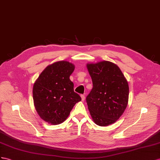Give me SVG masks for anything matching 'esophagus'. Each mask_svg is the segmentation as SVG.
<instances>
[{"instance_id": "1", "label": "esophagus", "mask_w": 160, "mask_h": 160, "mask_svg": "<svg viewBox=\"0 0 160 160\" xmlns=\"http://www.w3.org/2000/svg\"><path fill=\"white\" fill-rule=\"evenodd\" d=\"M81 98H82V101H84L85 99V96L84 95H81Z\"/></svg>"}]
</instances>
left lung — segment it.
<instances>
[{
    "label": "left lung",
    "instance_id": "8db88e82",
    "mask_svg": "<svg viewBox=\"0 0 160 160\" xmlns=\"http://www.w3.org/2000/svg\"><path fill=\"white\" fill-rule=\"evenodd\" d=\"M93 87L86 98L96 124H112L124 113L128 101L129 87L120 69L107 61L87 64Z\"/></svg>",
    "mask_w": 160,
    "mask_h": 160
}]
</instances>
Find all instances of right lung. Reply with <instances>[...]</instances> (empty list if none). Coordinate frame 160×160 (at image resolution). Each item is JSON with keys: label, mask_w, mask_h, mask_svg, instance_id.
<instances>
[{"label": "right lung", "mask_w": 160, "mask_h": 160, "mask_svg": "<svg viewBox=\"0 0 160 160\" xmlns=\"http://www.w3.org/2000/svg\"><path fill=\"white\" fill-rule=\"evenodd\" d=\"M74 65L61 61L48 65L40 73L33 87V99L36 112L43 120L57 125L68 117L81 97L73 91L69 76Z\"/></svg>", "instance_id": "1"}]
</instances>
